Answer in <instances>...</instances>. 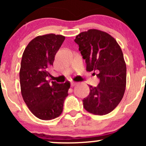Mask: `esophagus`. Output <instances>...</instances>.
<instances>
[{
    "instance_id": "esophagus-1",
    "label": "esophagus",
    "mask_w": 146,
    "mask_h": 146,
    "mask_svg": "<svg viewBox=\"0 0 146 146\" xmlns=\"http://www.w3.org/2000/svg\"><path fill=\"white\" fill-rule=\"evenodd\" d=\"M76 82H71V87H73L75 86V84H76Z\"/></svg>"
}]
</instances>
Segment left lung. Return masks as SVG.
<instances>
[{
  "label": "left lung",
  "mask_w": 146,
  "mask_h": 146,
  "mask_svg": "<svg viewBox=\"0 0 146 146\" xmlns=\"http://www.w3.org/2000/svg\"><path fill=\"white\" fill-rule=\"evenodd\" d=\"M75 42L86 64V71L98 72V86H89L83 106L89 113H110L123 98L126 84V65L119 45L108 33L89 29L75 37Z\"/></svg>",
  "instance_id": "1"
}]
</instances>
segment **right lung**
I'll return each instance as SVG.
<instances>
[{
  "instance_id": "right-lung-1",
  "label": "right lung",
  "mask_w": 146,
  "mask_h": 146,
  "mask_svg": "<svg viewBox=\"0 0 146 146\" xmlns=\"http://www.w3.org/2000/svg\"><path fill=\"white\" fill-rule=\"evenodd\" d=\"M65 37L53 33L33 39L23 54L20 70L21 94L29 109L38 118L51 120L62 113L70 83L48 82V70Z\"/></svg>"
}]
</instances>
